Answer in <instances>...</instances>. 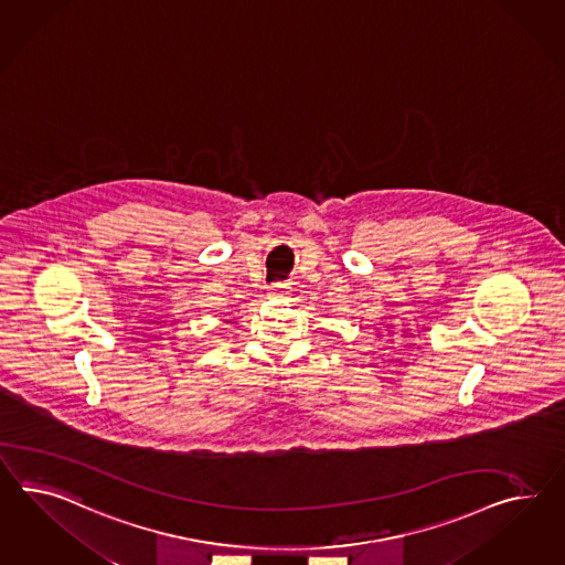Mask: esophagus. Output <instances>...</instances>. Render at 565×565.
Instances as JSON below:
<instances>
[{
	"instance_id": "obj_1",
	"label": "esophagus",
	"mask_w": 565,
	"mask_h": 565,
	"mask_svg": "<svg viewBox=\"0 0 565 565\" xmlns=\"http://www.w3.org/2000/svg\"><path fill=\"white\" fill-rule=\"evenodd\" d=\"M289 297L290 289L287 285H276V287H273L270 292H268V299H289Z\"/></svg>"
}]
</instances>
